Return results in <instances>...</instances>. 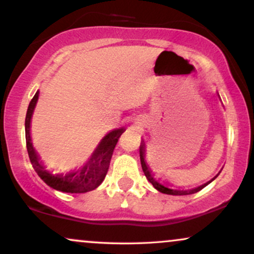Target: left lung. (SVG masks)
<instances>
[{"label": "left lung", "instance_id": "1", "mask_svg": "<svg viewBox=\"0 0 254 254\" xmlns=\"http://www.w3.org/2000/svg\"><path fill=\"white\" fill-rule=\"evenodd\" d=\"M144 142H142L141 143V147H139V157H141V165H142V170H143V172H144V176L147 177V179L149 180V182L153 184V186L154 188L156 189L157 191H160V192H162V193H166V194H173V196H185V194H192V193H196V192H198V191H200L202 190L203 188H205L206 185H208L209 183H211L212 180L215 179V177L214 179H211L210 182H208L206 184H204V185H200V186H198V188H196V189H192V190H173V189H170V188H167V186H164L162 185V184H160L159 182H157V180L155 179V178L153 177V174H151V172H150V170H149V167H148V165H147V162H145V160H144Z\"/></svg>", "mask_w": 254, "mask_h": 254}]
</instances>
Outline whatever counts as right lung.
I'll use <instances>...</instances> for the list:
<instances>
[{
  "label": "right lung",
  "mask_w": 254,
  "mask_h": 254,
  "mask_svg": "<svg viewBox=\"0 0 254 254\" xmlns=\"http://www.w3.org/2000/svg\"><path fill=\"white\" fill-rule=\"evenodd\" d=\"M38 97H39V92H37L34 97L32 98L25 119L26 147H27L28 156H30V161L33 166L34 171L37 172L38 176L42 178V180L46 185L55 189V190L68 192V193H84V192L97 189L106 177L113 150H115L119 137L124 132L125 129L121 127V129H116L107 133L101 139L93 155L90 156L87 164L81 170H78L77 172H71V173L68 174H52L45 170L31 141V118L38 101Z\"/></svg>",
  "instance_id": "obj_1"
}]
</instances>
